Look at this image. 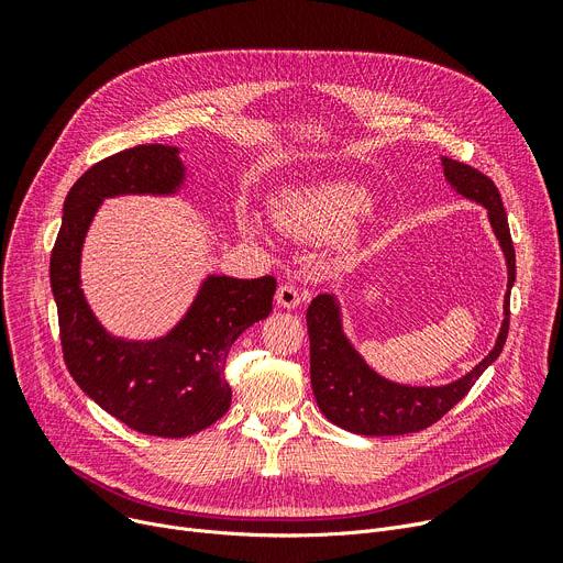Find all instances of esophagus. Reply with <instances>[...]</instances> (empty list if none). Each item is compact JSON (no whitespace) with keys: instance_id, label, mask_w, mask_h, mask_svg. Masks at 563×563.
<instances>
[{"instance_id":"34e87169","label":"esophagus","mask_w":563,"mask_h":563,"mask_svg":"<svg viewBox=\"0 0 563 563\" xmlns=\"http://www.w3.org/2000/svg\"><path fill=\"white\" fill-rule=\"evenodd\" d=\"M303 299H306V294L297 285H291V283L280 285L278 291H276V303L280 308H297Z\"/></svg>"}]
</instances>
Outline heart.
I'll return each mask as SVG.
<instances>
[{
	"label": "heart",
	"mask_w": 563,
	"mask_h": 563,
	"mask_svg": "<svg viewBox=\"0 0 563 563\" xmlns=\"http://www.w3.org/2000/svg\"><path fill=\"white\" fill-rule=\"evenodd\" d=\"M365 189L353 180H329L285 191L274 202L276 225L301 242H327L338 236L361 212Z\"/></svg>",
	"instance_id": "heart-1"
}]
</instances>
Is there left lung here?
I'll return each instance as SVG.
<instances>
[{
  "label": "left lung",
  "instance_id": "1",
  "mask_svg": "<svg viewBox=\"0 0 563 563\" xmlns=\"http://www.w3.org/2000/svg\"><path fill=\"white\" fill-rule=\"evenodd\" d=\"M442 168L452 187L465 198L482 202L488 210L490 225L507 255L509 291L505 299V321L488 356L463 378L442 388H408L390 383L372 372L358 356L340 327V312L331 294H319L308 308L310 335V380L317 406L333 424L361 435H404L416 433L445 412H450L475 386L484 369L495 363L509 335V297L516 280V251L509 221L499 191L488 175L467 164L442 157Z\"/></svg>",
  "mask_w": 563,
  "mask_h": 563
}]
</instances>
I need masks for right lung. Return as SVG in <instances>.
I'll use <instances>...</instances> for the list:
<instances>
[{
    "label": "right lung",
    "instance_id": "right-lung-1",
    "mask_svg": "<svg viewBox=\"0 0 563 563\" xmlns=\"http://www.w3.org/2000/svg\"><path fill=\"white\" fill-rule=\"evenodd\" d=\"M177 147L147 143L88 168L64 202L49 257L64 361L77 386L130 429L183 438L214 424L230 408L228 351L272 312L276 278H207L187 317L162 340L123 342L104 333L79 287L84 234L102 198L170 194L183 183Z\"/></svg>",
    "mask_w": 563,
    "mask_h": 563
}]
</instances>
